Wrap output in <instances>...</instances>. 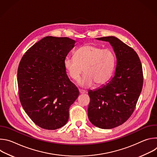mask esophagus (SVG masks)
I'll list each match as a JSON object with an SVG mask.
<instances>
[{
	"label": "esophagus",
	"mask_w": 157,
	"mask_h": 157,
	"mask_svg": "<svg viewBox=\"0 0 157 157\" xmlns=\"http://www.w3.org/2000/svg\"><path fill=\"white\" fill-rule=\"evenodd\" d=\"M79 91L80 94H84L86 93V91L85 90H83V89H79Z\"/></svg>",
	"instance_id": "1"
}]
</instances>
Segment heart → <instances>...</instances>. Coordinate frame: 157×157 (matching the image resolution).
I'll list each match as a JSON object with an SVG mask.
<instances>
[{
	"label": "heart",
	"mask_w": 157,
	"mask_h": 157,
	"mask_svg": "<svg viewBox=\"0 0 157 157\" xmlns=\"http://www.w3.org/2000/svg\"><path fill=\"white\" fill-rule=\"evenodd\" d=\"M116 64L114 52L109 49L88 44L79 47L75 53V58H66L64 68L71 79L78 81L83 71L85 74L79 81L84 87L101 86L109 81L113 76Z\"/></svg>",
	"instance_id": "1"
}]
</instances>
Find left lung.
I'll return each instance as SVG.
<instances>
[{
	"label": "left lung",
	"instance_id": "8db88e82",
	"mask_svg": "<svg viewBox=\"0 0 157 157\" xmlns=\"http://www.w3.org/2000/svg\"><path fill=\"white\" fill-rule=\"evenodd\" d=\"M97 39L110 43L116 55L117 66L114 77L108 83L89 91L87 114L94 125L109 129L124 124L135 110L143 87L142 66L137 53L117 38Z\"/></svg>",
	"mask_w": 157,
	"mask_h": 157
}]
</instances>
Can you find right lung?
<instances>
[{"label":"right lung","mask_w":157,"mask_h":157,"mask_svg":"<svg viewBox=\"0 0 157 157\" xmlns=\"http://www.w3.org/2000/svg\"><path fill=\"white\" fill-rule=\"evenodd\" d=\"M75 41L68 37H44L21 58L17 71L21 104L40 127L55 130L69 119V108L79 96L67 76L64 61Z\"/></svg>","instance_id":"add662e5"}]
</instances>
